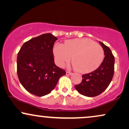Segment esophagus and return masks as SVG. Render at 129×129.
I'll list each match as a JSON object with an SVG mask.
<instances>
[{"label": "esophagus", "instance_id": "obj_1", "mask_svg": "<svg viewBox=\"0 0 129 129\" xmlns=\"http://www.w3.org/2000/svg\"><path fill=\"white\" fill-rule=\"evenodd\" d=\"M71 74H72V73L69 72V71H67V72H66V75L70 76V75H71Z\"/></svg>", "mask_w": 129, "mask_h": 129}]
</instances>
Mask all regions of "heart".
Listing matches in <instances>:
<instances>
[{
  "label": "heart",
  "mask_w": 129,
  "mask_h": 129,
  "mask_svg": "<svg viewBox=\"0 0 129 129\" xmlns=\"http://www.w3.org/2000/svg\"><path fill=\"white\" fill-rule=\"evenodd\" d=\"M53 53L59 67H63L72 58L74 68L81 73L95 71L105 56L102 46L88 38L69 40L65 42L64 45L56 44L53 48Z\"/></svg>",
  "instance_id": "obj_1"
}]
</instances>
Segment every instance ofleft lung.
I'll return each mask as SVG.
<instances>
[{"mask_svg":"<svg viewBox=\"0 0 129 129\" xmlns=\"http://www.w3.org/2000/svg\"><path fill=\"white\" fill-rule=\"evenodd\" d=\"M99 43L103 49L105 58L100 66L95 71L82 75V81L75 85L80 94L92 97L99 95L108 87L114 73L115 58L111 49L103 43Z\"/></svg>","mask_w":129,"mask_h":129,"instance_id":"left-lung-1","label":"left lung"}]
</instances>
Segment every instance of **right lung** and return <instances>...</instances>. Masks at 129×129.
<instances>
[{
    "label": "right lung",
    "instance_id": "1",
    "mask_svg": "<svg viewBox=\"0 0 129 129\" xmlns=\"http://www.w3.org/2000/svg\"><path fill=\"white\" fill-rule=\"evenodd\" d=\"M58 40L52 34H42L24 43L17 55V74L29 92L43 97L51 92L66 72L55 65L53 47Z\"/></svg>",
    "mask_w": 129,
    "mask_h": 129
}]
</instances>
